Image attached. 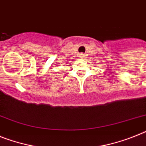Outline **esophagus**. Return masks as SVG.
Listing matches in <instances>:
<instances>
[{
    "instance_id": "34e87169",
    "label": "esophagus",
    "mask_w": 146,
    "mask_h": 146,
    "mask_svg": "<svg viewBox=\"0 0 146 146\" xmlns=\"http://www.w3.org/2000/svg\"><path fill=\"white\" fill-rule=\"evenodd\" d=\"M80 55H81V56H82V55H83V54H82V53H81V54H80Z\"/></svg>"
}]
</instances>
